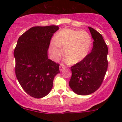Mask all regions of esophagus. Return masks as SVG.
<instances>
[{"label":"esophagus","instance_id":"34e87169","mask_svg":"<svg viewBox=\"0 0 122 122\" xmlns=\"http://www.w3.org/2000/svg\"><path fill=\"white\" fill-rule=\"evenodd\" d=\"M65 65H64L63 64H60V71H61V72L62 71L63 69H65Z\"/></svg>","mask_w":122,"mask_h":122}]
</instances>
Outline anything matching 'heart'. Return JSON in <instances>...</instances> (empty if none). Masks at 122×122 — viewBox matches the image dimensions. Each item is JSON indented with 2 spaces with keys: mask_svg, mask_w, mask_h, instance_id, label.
Returning a JSON list of instances; mask_svg holds the SVG:
<instances>
[{
  "mask_svg": "<svg viewBox=\"0 0 122 122\" xmlns=\"http://www.w3.org/2000/svg\"><path fill=\"white\" fill-rule=\"evenodd\" d=\"M91 46L92 38L87 32L65 29L56 35L50 49L53 56L58 57L61 47L64 48L65 59L70 64H75L87 56Z\"/></svg>",
  "mask_w": 122,
  "mask_h": 122,
  "instance_id": "1",
  "label": "heart"
}]
</instances>
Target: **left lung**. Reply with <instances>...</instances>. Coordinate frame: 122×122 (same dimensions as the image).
Masks as SVG:
<instances>
[{
  "mask_svg": "<svg viewBox=\"0 0 122 122\" xmlns=\"http://www.w3.org/2000/svg\"><path fill=\"white\" fill-rule=\"evenodd\" d=\"M93 39L92 51L84 60L71 67L72 77L69 85L79 95L91 94L103 82L108 68V47L99 32L88 27Z\"/></svg>",
  "mask_w": 122,
  "mask_h": 122,
  "instance_id": "1",
  "label": "left lung"
}]
</instances>
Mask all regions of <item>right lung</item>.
Wrapping results in <instances>:
<instances>
[{
	"label": "right lung",
	"mask_w": 122,
	"mask_h": 122,
	"mask_svg": "<svg viewBox=\"0 0 122 122\" xmlns=\"http://www.w3.org/2000/svg\"><path fill=\"white\" fill-rule=\"evenodd\" d=\"M58 29L54 25L30 28L19 38L14 51L16 78L23 90L34 98L46 96L60 73L59 64L47 56L50 40Z\"/></svg>",
	"instance_id": "add662e5"
}]
</instances>
